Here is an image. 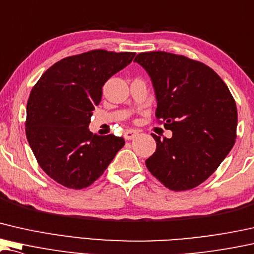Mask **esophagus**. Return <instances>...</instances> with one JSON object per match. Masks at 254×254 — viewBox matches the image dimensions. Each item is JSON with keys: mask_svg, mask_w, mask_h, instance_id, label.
<instances>
[{"mask_svg": "<svg viewBox=\"0 0 254 254\" xmlns=\"http://www.w3.org/2000/svg\"><path fill=\"white\" fill-rule=\"evenodd\" d=\"M139 133L137 130H135V129H128V130H126L125 131V138L127 139V141H130V139H134L136 136H137Z\"/></svg>", "mask_w": 254, "mask_h": 254, "instance_id": "esophagus-1", "label": "esophagus"}]
</instances>
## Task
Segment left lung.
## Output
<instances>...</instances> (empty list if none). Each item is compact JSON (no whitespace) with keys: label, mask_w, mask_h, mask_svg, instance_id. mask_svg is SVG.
Here are the masks:
<instances>
[{"label":"left lung","mask_w":254,"mask_h":254,"mask_svg":"<svg viewBox=\"0 0 254 254\" xmlns=\"http://www.w3.org/2000/svg\"><path fill=\"white\" fill-rule=\"evenodd\" d=\"M134 62L151 79L156 117L164 120L171 138L152 134L157 150L145 160L165 187L189 190L211 176L236 139V103L222 79L200 62L152 51Z\"/></svg>","instance_id":"obj_1"}]
</instances>
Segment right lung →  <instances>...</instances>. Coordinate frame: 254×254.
Here are the masks:
<instances>
[{
  "label": "right lung",
  "mask_w": 254,
  "mask_h": 254,
  "mask_svg": "<svg viewBox=\"0 0 254 254\" xmlns=\"http://www.w3.org/2000/svg\"><path fill=\"white\" fill-rule=\"evenodd\" d=\"M135 55L91 50L66 57L33 87L26 137L40 167L60 185L71 189L90 186L125 145L123 137L93 135L88 126L104 83Z\"/></svg>",
  "instance_id": "obj_1"
}]
</instances>
